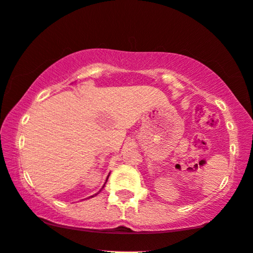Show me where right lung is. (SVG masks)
Here are the masks:
<instances>
[{"mask_svg":"<svg viewBox=\"0 0 253 253\" xmlns=\"http://www.w3.org/2000/svg\"><path fill=\"white\" fill-rule=\"evenodd\" d=\"M107 179H109V177H107V178H106V181H107ZM106 181H105V183H106ZM104 186H105V184H104ZM104 186H103L102 188H104ZM97 194H98V193H96V194H93V195H91V198H92V197H95V195H97Z\"/></svg>","mask_w":253,"mask_h":253,"instance_id":"obj_1","label":"right lung"}]
</instances>
